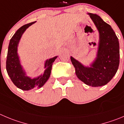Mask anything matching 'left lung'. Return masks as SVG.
Wrapping results in <instances>:
<instances>
[{"mask_svg": "<svg viewBox=\"0 0 124 124\" xmlns=\"http://www.w3.org/2000/svg\"><path fill=\"white\" fill-rule=\"evenodd\" d=\"M99 31L100 42L96 60L90 68L85 67L73 57L72 63L81 81L93 87L107 84L116 74L119 65V44L115 32L98 15L89 13Z\"/></svg>", "mask_w": 124, "mask_h": 124, "instance_id": "obj_1", "label": "left lung"}]
</instances>
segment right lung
I'll return each instance as SVG.
<instances>
[{
    "mask_svg": "<svg viewBox=\"0 0 124 124\" xmlns=\"http://www.w3.org/2000/svg\"><path fill=\"white\" fill-rule=\"evenodd\" d=\"M35 22H33L27 23L22 26L16 31L10 39L7 53L6 61V69L7 73L15 85L23 91L39 89L45 84L50 77L53 63L57 58V56H55L47 60L45 64L46 70L43 75L33 79L30 78L25 75L24 71L22 70V67L20 64L19 60L17 56V44L25 30Z\"/></svg>",
    "mask_w": 124,
    "mask_h": 124,
    "instance_id": "1",
    "label": "right lung"
}]
</instances>
